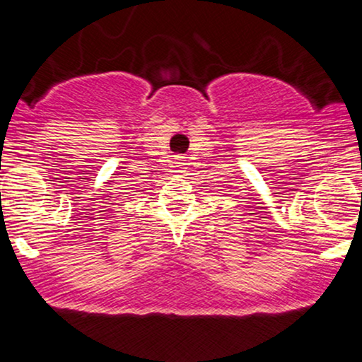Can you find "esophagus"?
Segmentation results:
<instances>
[{
  "label": "esophagus",
  "instance_id": "34e87169",
  "mask_svg": "<svg viewBox=\"0 0 362 362\" xmlns=\"http://www.w3.org/2000/svg\"><path fill=\"white\" fill-rule=\"evenodd\" d=\"M178 163H180V165H178V167H182V165H184V162H178Z\"/></svg>",
  "mask_w": 362,
  "mask_h": 362
}]
</instances>
